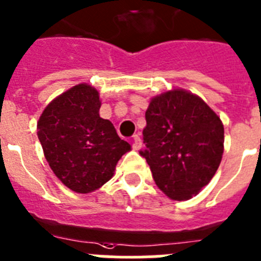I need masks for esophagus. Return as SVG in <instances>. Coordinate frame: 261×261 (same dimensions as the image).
<instances>
[{"label": "esophagus", "mask_w": 261, "mask_h": 261, "mask_svg": "<svg viewBox=\"0 0 261 261\" xmlns=\"http://www.w3.org/2000/svg\"><path fill=\"white\" fill-rule=\"evenodd\" d=\"M140 147H142V140H140V136L139 135H134L133 148L135 149V151H138V149H140Z\"/></svg>", "instance_id": "34e87169"}]
</instances>
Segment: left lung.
Here are the masks:
<instances>
[{
    "label": "left lung",
    "mask_w": 261,
    "mask_h": 261,
    "mask_svg": "<svg viewBox=\"0 0 261 261\" xmlns=\"http://www.w3.org/2000/svg\"><path fill=\"white\" fill-rule=\"evenodd\" d=\"M143 128L153 179L173 200H189L216 174L224 153V125L198 95L166 91L151 98Z\"/></svg>",
    "instance_id": "8db88e82"
}]
</instances>
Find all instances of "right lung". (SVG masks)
Returning <instances> with one entry per match:
<instances>
[{"instance_id":"obj_1","label":"right lung","mask_w":261,"mask_h":261,"mask_svg":"<svg viewBox=\"0 0 261 261\" xmlns=\"http://www.w3.org/2000/svg\"><path fill=\"white\" fill-rule=\"evenodd\" d=\"M100 93L76 84L53 98L37 121V136L49 166L71 191L90 194L114 175L131 145L109 119L100 117Z\"/></svg>"}]
</instances>
